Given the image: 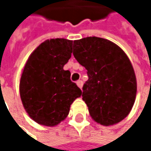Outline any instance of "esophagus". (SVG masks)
Wrapping results in <instances>:
<instances>
[{
	"mask_svg": "<svg viewBox=\"0 0 151 151\" xmlns=\"http://www.w3.org/2000/svg\"><path fill=\"white\" fill-rule=\"evenodd\" d=\"M77 85H78V87H79L80 88H82V85H83V81H81V80L78 81H77Z\"/></svg>",
	"mask_w": 151,
	"mask_h": 151,
	"instance_id": "34e87169",
	"label": "esophagus"
}]
</instances>
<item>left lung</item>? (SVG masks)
Returning <instances> with one entry per match:
<instances>
[{"mask_svg":"<svg viewBox=\"0 0 151 151\" xmlns=\"http://www.w3.org/2000/svg\"><path fill=\"white\" fill-rule=\"evenodd\" d=\"M73 55L87 70L82 99L91 117L103 125L124 119L137 90L135 73L125 52L109 40L89 37L73 42Z\"/></svg>","mask_w":151,"mask_h":151,"instance_id":"8db88e82","label":"left lung"}]
</instances>
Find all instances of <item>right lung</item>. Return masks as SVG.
<instances>
[{"label":"right lung","mask_w":151,"mask_h":151,"mask_svg":"<svg viewBox=\"0 0 151 151\" xmlns=\"http://www.w3.org/2000/svg\"><path fill=\"white\" fill-rule=\"evenodd\" d=\"M72 52V41L46 40L29 56L19 83L22 104L28 115L39 124L55 126L67 117L70 106L81 96L63 66Z\"/></svg>","instance_id":"1"}]
</instances>
